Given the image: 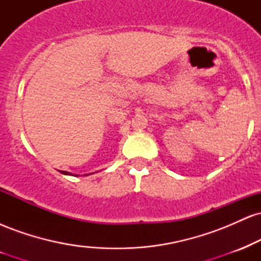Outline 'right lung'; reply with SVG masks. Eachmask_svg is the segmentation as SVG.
<instances>
[{
	"instance_id": "1",
	"label": "right lung",
	"mask_w": 261,
	"mask_h": 261,
	"mask_svg": "<svg viewBox=\"0 0 261 261\" xmlns=\"http://www.w3.org/2000/svg\"><path fill=\"white\" fill-rule=\"evenodd\" d=\"M62 173H64V174H68V173H67V172H62Z\"/></svg>"
}]
</instances>
